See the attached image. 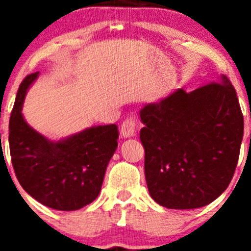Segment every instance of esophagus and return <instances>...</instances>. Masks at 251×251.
I'll return each mask as SVG.
<instances>
[{
  "instance_id": "esophagus-1",
  "label": "esophagus",
  "mask_w": 251,
  "mask_h": 251,
  "mask_svg": "<svg viewBox=\"0 0 251 251\" xmlns=\"http://www.w3.org/2000/svg\"><path fill=\"white\" fill-rule=\"evenodd\" d=\"M136 121L133 118L126 119L121 127V134L123 138H130L136 134Z\"/></svg>"
}]
</instances>
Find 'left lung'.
I'll return each mask as SVG.
<instances>
[{
    "label": "left lung",
    "mask_w": 251,
    "mask_h": 251,
    "mask_svg": "<svg viewBox=\"0 0 251 251\" xmlns=\"http://www.w3.org/2000/svg\"><path fill=\"white\" fill-rule=\"evenodd\" d=\"M151 197L167 208L208 205L225 191L238 165L244 118L225 75L194 92L177 89L139 110Z\"/></svg>",
    "instance_id": "1"
}]
</instances>
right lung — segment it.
Instances as JSON below:
<instances>
[{"instance_id": "1", "label": "right lung", "mask_w": 251, "mask_h": 251, "mask_svg": "<svg viewBox=\"0 0 251 251\" xmlns=\"http://www.w3.org/2000/svg\"><path fill=\"white\" fill-rule=\"evenodd\" d=\"M40 73L24 79L10 118V152L22 188L40 203L74 211L98 197L110 158L118 147L115 124L94 126L61 139H50L25 121L22 106Z\"/></svg>"}]
</instances>
